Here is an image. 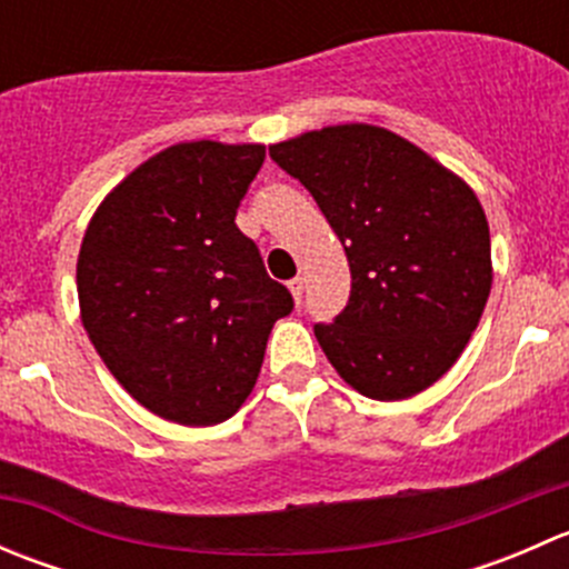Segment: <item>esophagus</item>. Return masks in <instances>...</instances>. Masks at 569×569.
Returning <instances> with one entry per match:
<instances>
[{
    "mask_svg": "<svg viewBox=\"0 0 569 569\" xmlns=\"http://www.w3.org/2000/svg\"><path fill=\"white\" fill-rule=\"evenodd\" d=\"M289 291H291V297H295L297 306H300V302H302V291H306V280H302V278L289 280Z\"/></svg>",
    "mask_w": 569,
    "mask_h": 569,
    "instance_id": "34e87169",
    "label": "esophagus"
}]
</instances>
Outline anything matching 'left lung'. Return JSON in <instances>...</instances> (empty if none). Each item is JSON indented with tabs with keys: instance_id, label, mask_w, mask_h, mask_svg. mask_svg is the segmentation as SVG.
<instances>
[{
	"instance_id": "8db88e82",
	"label": "left lung",
	"mask_w": 569,
	"mask_h": 569,
	"mask_svg": "<svg viewBox=\"0 0 569 569\" xmlns=\"http://www.w3.org/2000/svg\"><path fill=\"white\" fill-rule=\"evenodd\" d=\"M269 157L313 194L347 252V308L313 325L327 360L369 399L438 382L490 297V228L473 189L366 123L308 131Z\"/></svg>"
}]
</instances>
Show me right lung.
I'll return each mask as SVG.
<instances>
[{"instance_id":"add662e5","label":"right lung","mask_w":569,"mask_h":569,"mask_svg":"<svg viewBox=\"0 0 569 569\" xmlns=\"http://www.w3.org/2000/svg\"><path fill=\"white\" fill-rule=\"evenodd\" d=\"M263 146L181 142L99 206L77 263L82 325L114 380L168 421L231 418L256 386L269 330L295 311L237 209Z\"/></svg>"}]
</instances>
